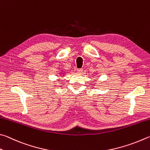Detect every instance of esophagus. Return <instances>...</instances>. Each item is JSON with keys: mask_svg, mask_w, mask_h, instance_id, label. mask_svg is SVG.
I'll use <instances>...</instances> for the list:
<instances>
[{"mask_svg": "<svg viewBox=\"0 0 150 150\" xmlns=\"http://www.w3.org/2000/svg\"><path fill=\"white\" fill-rule=\"evenodd\" d=\"M77 72L78 73H82L83 72V69H82V68H78Z\"/></svg>", "mask_w": 150, "mask_h": 150, "instance_id": "34e87169", "label": "esophagus"}]
</instances>
